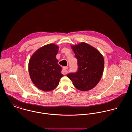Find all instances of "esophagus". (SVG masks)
I'll list each match as a JSON object with an SVG mask.
<instances>
[{"label": "esophagus", "instance_id": "1", "mask_svg": "<svg viewBox=\"0 0 132 132\" xmlns=\"http://www.w3.org/2000/svg\"><path fill=\"white\" fill-rule=\"evenodd\" d=\"M68 67L67 66H65V67H63V70L62 71V73L64 74V75H65L67 74V70L68 69Z\"/></svg>", "mask_w": 132, "mask_h": 132}]
</instances>
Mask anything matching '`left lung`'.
<instances>
[{"label":"left lung","instance_id":"left-lung-1","mask_svg":"<svg viewBox=\"0 0 132 132\" xmlns=\"http://www.w3.org/2000/svg\"><path fill=\"white\" fill-rule=\"evenodd\" d=\"M71 48L78 60V69L76 73H70L67 76L79 90H90L97 85L102 76L103 57L98 50L85 43L72 45Z\"/></svg>","mask_w":132,"mask_h":132}]
</instances>
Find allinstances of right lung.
Masks as SVG:
<instances>
[{
    "label": "right lung",
    "mask_w": 132,
    "mask_h": 132,
    "mask_svg": "<svg viewBox=\"0 0 132 132\" xmlns=\"http://www.w3.org/2000/svg\"><path fill=\"white\" fill-rule=\"evenodd\" d=\"M58 46L54 44L45 45L37 50L29 62L31 80L39 89L48 92L58 86L63 75L56 58Z\"/></svg>",
    "instance_id": "right-lung-1"
}]
</instances>
